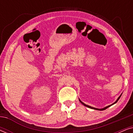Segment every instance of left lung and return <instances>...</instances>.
<instances>
[{
    "mask_svg": "<svg viewBox=\"0 0 133 133\" xmlns=\"http://www.w3.org/2000/svg\"><path fill=\"white\" fill-rule=\"evenodd\" d=\"M121 96H122V94H121V96H119V97L117 98V100H116V101L115 102H114V103H112V104H111V105H108V106H107V107H105V108H102V109H99V108H94V107H90V106H89V105H86V104H85V103H83V102H82V101H81V100H80V99H79V101H80V102H81L82 103V104H83V105H84V106H85V107H88V108H91V109H94V110H100V111H103V110H106V109H107V108H108V107H110V106H111V105H114V103H116V102H117L118 101H119V99H120V97H121Z\"/></svg>",
    "mask_w": 133,
    "mask_h": 133,
    "instance_id": "left-lung-1",
    "label": "left lung"
}]
</instances>
